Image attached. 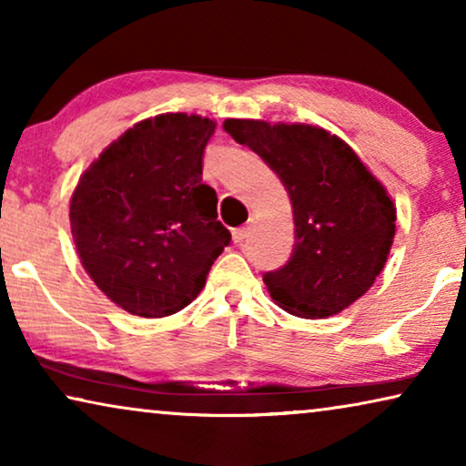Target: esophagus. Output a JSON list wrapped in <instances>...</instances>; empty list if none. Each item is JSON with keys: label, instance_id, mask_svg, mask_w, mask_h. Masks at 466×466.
I'll use <instances>...</instances> for the list:
<instances>
[{"label": "esophagus", "instance_id": "obj_1", "mask_svg": "<svg viewBox=\"0 0 466 466\" xmlns=\"http://www.w3.org/2000/svg\"><path fill=\"white\" fill-rule=\"evenodd\" d=\"M249 235V227H238L233 228V241L235 244H244Z\"/></svg>", "mask_w": 466, "mask_h": 466}]
</instances>
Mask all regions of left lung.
I'll return each instance as SVG.
<instances>
[{
    "instance_id": "left-lung-1",
    "label": "left lung",
    "mask_w": 466,
    "mask_h": 466,
    "mask_svg": "<svg viewBox=\"0 0 466 466\" xmlns=\"http://www.w3.org/2000/svg\"><path fill=\"white\" fill-rule=\"evenodd\" d=\"M225 130L278 174L292 201L294 249L262 275L299 317L340 313L372 288L395 235V206L349 145L321 127L227 119Z\"/></svg>"
}]
</instances>
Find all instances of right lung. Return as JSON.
<instances>
[{
	"label": "right lung",
	"instance_id": "add662e5",
	"mask_svg": "<svg viewBox=\"0 0 466 466\" xmlns=\"http://www.w3.org/2000/svg\"><path fill=\"white\" fill-rule=\"evenodd\" d=\"M217 124L166 113L106 147L71 198V233L92 281L127 313L166 317L201 292L231 233L201 180Z\"/></svg>",
	"mask_w": 466,
	"mask_h": 466
}]
</instances>
